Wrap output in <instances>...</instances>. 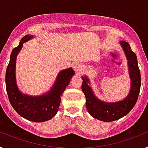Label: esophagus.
<instances>
[{"mask_svg": "<svg viewBox=\"0 0 148 148\" xmlns=\"http://www.w3.org/2000/svg\"><path fill=\"white\" fill-rule=\"evenodd\" d=\"M82 69H83V66L80 63H75L73 66V70L76 72L77 74H79L82 71Z\"/></svg>", "mask_w": 148, "mask_h": 148, "instance_id": "34e87169", "label": "esophagus"}]
</instances>
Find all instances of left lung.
<instances>
[{
    "instance_id": "obj_1",
    "label": "left lung",
    "mask_w": 148,
    "mask_h": 148,
    "mask_svg": "<svg viewBox=\"0 0 148 148\" xmlns=\"http://www.w3.org/2000/svg\"><path fill=\"white\" fill-rule=\"evenodd\" d=\"M124 51L128 60L131 88L127 97L123 101L116 103H106L99 101L92 93L89 87L87 77H82V91L86 97L87 111L93 118L103 121H113L122 118L127 114L135 106L138 100L141 87V74L138 69L136 55L133 52L130 44L126 41H121Z\"/></svg>"
}]
</instances>
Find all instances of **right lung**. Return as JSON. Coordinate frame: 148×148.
Segmentation results:
<instances>
[{
    "label": "right lung",
    "instance_id": "1",
    "mask_svg": "<svg viewBox=\"0 0 148 148\" xmlns=\"http://www.w3.org/2000/svg\"><path fill=\"white\" fill-rule=\"evenodd\" d=\"M32 35H25L19 45L12 49L10 61L6 71V88L8 98L12 108L18 114L29 121L42 122L53 118L58 110L61 95L70 82L75 72L71 68L60 72L51 91L38 97L23 95L18 90L15 81V62L17 55L23 44L32 38Z\"/></svg>",
    "mask_w": 148,
    "mask_h": 148
}]
</instances>
